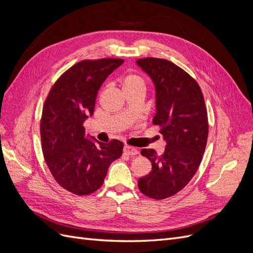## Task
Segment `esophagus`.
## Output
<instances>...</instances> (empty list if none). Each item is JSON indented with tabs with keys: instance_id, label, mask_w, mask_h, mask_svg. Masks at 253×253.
<instances>
[{
	"instance_id": "obj_1",
	"label": "esophagus",
	"mask_w": 253,
	"mask_h": 253,
	"mask_svg": "<svg viewBox=\"0 0 253 253\" xmlns=\"http://www.w3.org/2000/svg\"><path fill=\"white\" fill-rule=\"evenodd\" d=\"M124 151L126 154L127 155H131V156H134V155H137L139 153V151L137 150L136 148H133V147H129V145H125L124 148Z\"/></svg>"
}]
</instances>
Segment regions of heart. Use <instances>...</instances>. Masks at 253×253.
I'll return each instance as SVG.
<instances>
[{"instance_id": "1", "label": "heart", "mask_w": 253, "mask_h": 253, "mask_svg": "<svg viewBox=\"0 0 253 253\" xmlns=\"http://www.w3.org/2000/svg\"><path fill=\"white\" fill-rule=\"evenodd\" d=\"M145 84L143 79L140 76L136 74H128L125 76L122 79V89H129V88H143Z\"/></svg>"}]
</instances>
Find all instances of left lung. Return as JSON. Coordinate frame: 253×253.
<instances>
[{
    "mask_svg": "<svg viewBox=\"0 0 253 253\" xmlns=\"http://www.w3.org/2000/svg\"><path fill=\"white\" fill-rule=\"evenodd\" d=\"M136 64L154 84L153 124L162 126L167 143L163 155L141 150L152 171L139 178L138 188L144 195L164 200L185 188L200 167L208 138V115L200 85L180 67L158 58L138 59Z\"/></svg>",
    "mask_w": 253,
    "mask_h": 253,
    "instance_id": "8db88e82",
    "label": "left lung"
}]
</instances>
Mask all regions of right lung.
I'll return each instance as SVG.
<instances>
[{"label":"right lung","mask_w":253,"mask_h":253,"mask_svg":"<svg viewBox=\"0 0 253 253\" xmlns=\"http://www.w3.org/2000/svg\"><path fill=\"white\" fill-rule=\"evenodd\" d=\"M124 62L81 61L61 76L45 100L40 126L43 155L53 178L74 194L97 191L110 165L122 154L121 141H98L85 134L83 124L94 114L102 83Z\"/></svg>","instance_id":"obj_1"}]
</instances>
